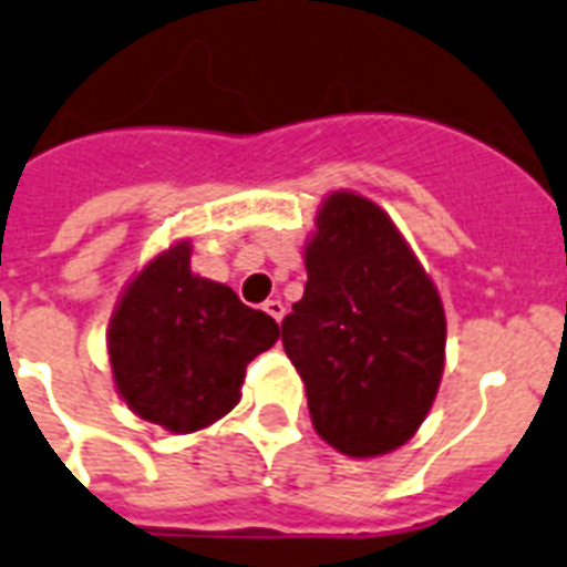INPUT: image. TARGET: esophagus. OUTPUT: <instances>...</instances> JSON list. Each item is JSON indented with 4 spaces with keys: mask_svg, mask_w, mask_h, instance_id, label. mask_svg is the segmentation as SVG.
I'll return each mask as SVG.
<instances>
[{
    "mask_svg": "<svg viewBox=\"0 0 567 567\" xmlns=\"http://www.w3.org/2000/svg\"><path fill=\"white\" fill-rule=\"evenodd\" d=\"M261 308H265V311H268L276 322H279V320H282V317H285L282 299H268V302H265V306H261Z\"/></svg>",
    "mask_w": 567,
    "mask_h": 567,
    "instance_id": "esophagus-1",
    "label": "esophagus"
}]
</instances>
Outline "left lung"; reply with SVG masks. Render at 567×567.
I'll return each mask as SVG.
<instances>
[{
  "instance_id": "1",
  "label": "left lung",
  "mask_w": 567,
  "mask_h": 567,
  "mask_svg": "<svg viewBox=\"0 0 567 567\" xmlns=\"http://www.w3.org/2000/svg\"><path fill=\"white\" fill-rule=\"evenodd\" d=\"M306 268L282 346L313 430L351 458L392 453L415 435L444 372L435 285L386 213L354 193L328 195Z\"/></svg>"
}]
</instances>
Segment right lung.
Instances as JSON below:
<instances>
[{
	"label": "right lung",
	"instance_id": "right-lung-1",
	"mask_svg": "<svg viewBox=\"0 0 567 567\" xmlns=\"http://www.w3.org/2000/svg\"><path fill=\"white\" fill-rule=\"evenodd\" d=\"M276 337L274 317L195 276L181 241L126 288L109 326V360L132 412L181 435L239 403L247 363Z\"/></svg>",
	"mask_w": 567,
	"mask_h": 567
}]
</instances>
